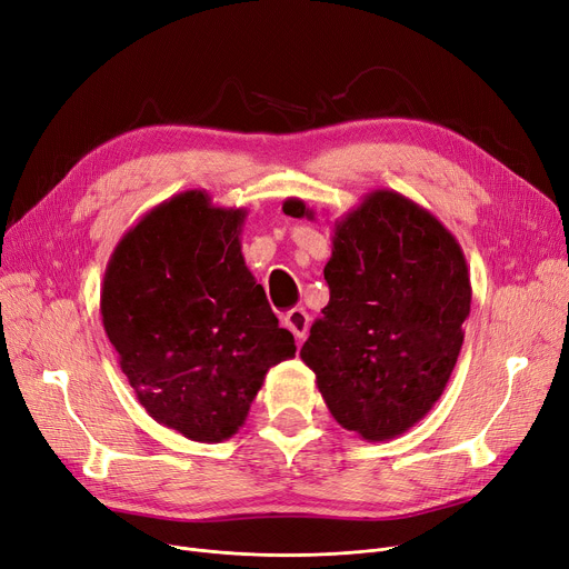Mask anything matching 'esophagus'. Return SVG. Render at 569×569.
<instances>
[{
  "label": "esophagus",
  "mask_w": 569,
  "mask_h": 569,
  "mask_svg": "<svg viewBox=\"0 0 569 569\" xmlns=\"http://www.w3.org/2000/svg\"><path fill=\"white\" fill-rule=\"evenodd\" d=\"M283 323H286V328L295 335V339L302 341V339L307 337V332H309L311 318H309V313H307L305 309H292V311H288V313L283 316Z\"/></svg>",
  "instance_id": "esophagus-1"
}]
</instances>
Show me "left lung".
<instances>
[{"label":"left lung","mask_w":569,"mask_h":569,"mask_svg":"<svg viewBox=\"0 0 569 569\" xmlns=\"http://www.w3.org/2000/svg\"><path fill=\"white\" fill-rule=\"evenodd\" d=\"M283 213L313 218L298 197ZM330 302L300 358L335 421L367 441L407 432L447 388L472 305L456 237L395 190H372L335 220Z\"/></svg>","instance_id":"left-lung-1"}]
</instances>
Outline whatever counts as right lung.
Here are the masks:
<instances>
[{
	"label": "right lung",
	"mask_w": 569,
	"mask_h": 569,
	"mask_svg": "<svg viewBox=\"0 0 569 569\" xmlns=\"http://www.w3.org/2000/svg\"><path fill=\"white\" fill-rule=\"evenodd\" d=\"M249 211L186 190L126 232L104 271L100 311L139 405L192 441L230 439L269 367L295 356L241 256Z\"/></svg>",
	"instance_id": "obj_1"
}]
</instances>
